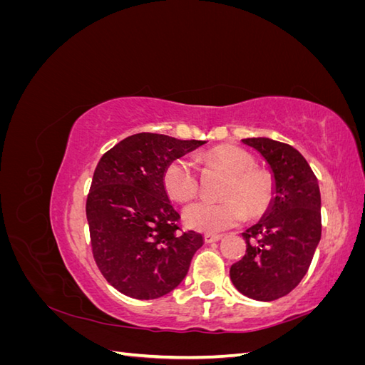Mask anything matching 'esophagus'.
<instances>
[{"instance_id": "obj_1", "label": "esophagus", "mask_w": 365, "mask_h": 365, "mask_svg": "<svg viewBox=\"0 0 365 365\" xmlns=\"http://www.w3.org/2000/svg\"><path fill=\"white\" fill-rule=\"evenodd\" d=\"M220 239H222V235H210V233L204 235V240L207 244H213V242H217Z\"/></svg>"}]
</instances>
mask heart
Returning a JSON list of instances; mask_svg holds the SVG:
<instances>
[{
	"label": "heart",
	"mask_w": 365,
	"mask_h": 365,
	"mask_svg": "<svg viewBox=\"0 0 365 365\" xmlns=\"http://www.w3.org/2000/svg\"><path fill=\"white\" fill-rule=\"evenodd\" d=\"M204 158L230 172L222 201L201 200L184 210L187 227L216 233L244 222L247 208L251 216L264 213L274 196L272 176L254 168L256 160L245 149L237 146H219L207 152ZM163 184L175 201H189L200 190V172L193 158L182 155L165 165Z\"/></svg>",
	"instance_id": "b5f03b06"
}]
</instances>
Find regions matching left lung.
Here are the masks:
<instances>
[{
  "label": "left lung",
  "mask_w": 365,
  "mask_h": 365,
  "mask_svg": "<svg viewBox=\"0 0 365 365\" xmlns=\"http://www.w3.org/2000/svg\"><path fill=\"white\" fill-rule=\"evenodd\" d=\"M260 152L274 175L269 210L242 233L245 256L230 268L236 289L259 302L289 294L306 275L322 237V196L304 157L286 143L244 138Z\"/></svg>",
  "instance_id": "8db88e82"
}]
</instances>
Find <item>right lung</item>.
I'll return each mask as SVG.
<instances>
[{"label": "right lung", "instance_id": "1", "mask_svg": "<svg viewBox=\"0 0 365 365\" xmlns=\"http://www.w3.org/2000/svg\"><path fill=\"white\" fill-rule=\"evenodd\" d=\"M204 143L140 132L98 161L86 219L97 267L121 294L138 300L169 294L202 247V235L181 233V216L165 193L163 173L172 160Z\"/></svg>", "mask_w": 365, "mask_h": 365}]
</instances>
